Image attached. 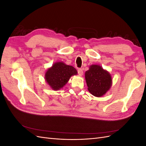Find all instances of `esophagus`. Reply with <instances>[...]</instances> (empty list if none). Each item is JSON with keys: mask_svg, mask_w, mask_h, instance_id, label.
<instances>
[{"mask_svg": "<svg viewBox=\"0 0 146 146\" xmlns=\"http://www.w3.org/2000/svg\"><path fill=\"white\" fill-rule=\"evenodd\" d=\"M78 74L80 76H82V75L83 74V72L82 69H78Z\"/></svg>", "mask_w": 146, "mask_h": 146, "instance_id": "obj_1", "label": "esophagus"}]
</instances>
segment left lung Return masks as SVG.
<instances>
[{
  "mask_svg": "<svg viewBox=\"0 0 146 146\" xmlns=\"http://www.w3.org/2000/svg\"><path fill=\"white\" fill-rule=\"evenodd\" d=\"M85 76L88 91L98 98L105 95L112 86L111 74L99 65H91Z\"/></svg>",
  "mask_w": 146,
  "mask_h": 146,
  "instance_id": "obj_1",
  "label": "left lung"
}]
</instances>
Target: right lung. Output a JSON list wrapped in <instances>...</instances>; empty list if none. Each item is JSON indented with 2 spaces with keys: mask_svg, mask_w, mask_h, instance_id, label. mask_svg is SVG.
<instances>
[{
  "mask_svg": "<svg viewBox=\"0 0 146 146\" xmlns=\"http://www.w3.org/2000/svg\"><path fill=\"white\" fill-rule=\"evenodd\" d=\"M77 74V70L73 66L58 61L47 69L44 78L52 90L58 91L65 86L70 77Z\"/></svg>",
  "mask_w": 146,
  "mask_h": 146,
  "instance_id": "obj_1",
  "label": "right lung"
}]
</instances>
